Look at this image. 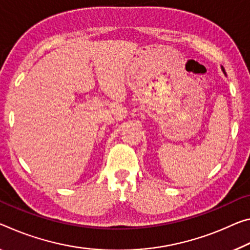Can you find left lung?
Segmentation results:
<instances>
[{
	"label": "left lung",
	"instance_id": "1",
	"mask_svg": "<svg viewBox=\"0 0 250 250\" xmlns=\"http://www.w3.org/2000/svg\"><path fill=\"white\" fill-rule=\"evenodd\" d=\"M221 69H223V71H224V73H225V69H224V68H221Z\"/></svg>",
	"mask_w": 250,
	"mask_h": 250
}]
</instances>
